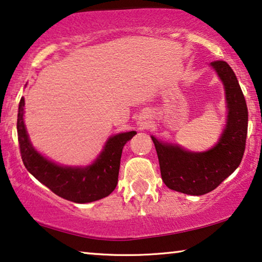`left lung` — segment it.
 Returning <instances> with one entry per match:
<instances>
[{
	"label": "left lung",
	"mask_w": 262,
	"mask_h": 262,
	"mask_svg": "<svg viewBox=\"0 0 262 262\" xmlns=\"http://www.w3.org/2000/svg\"><path fill=\"white\" fill-rule=\"evenodd\" d=\"M210 66L222 80L228 110L226 126L219 141L205 152H191L177 143L164 142L150 136L165 185L192 196H202L215 190L238 167L245 153L248 129V109L234 71L223 60L212 61Z\"/></svg>",
	"instance_id": "8db88e82"
}]
</instances>
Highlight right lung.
Masks as SVG:
<instances>
[{
    "label": "right lung",
    "instance_id": "1",
    "mask_svg": "<svg viewBox=\"0 0 262 262\" xmlns=\"http://www.w3.org/2000/svg\"><path fill=\"white\" fill-rule=\"evenodd\" d=\"M24 114L25 98L22 97L17 113V138L21 158L27 171L40 183L59 197L80 204L102 200L115 190L123 146L136 132L110 136L91 165L85 167L62 166L47 159L33 147L25 126Z\"/></svg>",
    "mask_w": 262,
    "mask_h": 262
}]
</instances>
